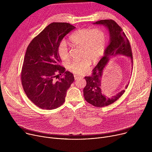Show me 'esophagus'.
Segmentation results:
<instances>
[{
	"label": "esophagus",
	"mask_w": 152,
	"mask_h": 152,
	"mask_svg": "<svg viewBox=\"0 0 152 152\" xmlns=\"http://www.w3.org/2000/svg\"><path fill=\"white\" fill-rule=\"evenodd\" d=\"M74 77H75V80H77V79H80L82 77H80V76H79V75H74Z\"/></svg>",
	"instance_id": "1"
}]
</instances>
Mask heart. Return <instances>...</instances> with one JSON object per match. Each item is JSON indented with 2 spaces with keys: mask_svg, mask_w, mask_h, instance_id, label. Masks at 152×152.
Instances as JSON below:
<instances>
[{
  "mask_svg": "<svg viewBox=\"0 0 152 152\" xmlns=\"http://www.w3.org/2000/svg\"><path fill=\"white\" fill-rule=\"evenodd\" d=\"M69 42L73 46L82 47L83 59L72 62L69 69L75 74L82 75L90 67L91 61L96 62L103 55L106 45V36L99 28L80 29L70 37ZM58 53L63 61L69 60V50L64 41L59 44Z\"/></svg>",
  "mask_w": 152,
  "mask_h": 152,
  "instance_id": "obj_1",
  "label": "heart"
}]
</instances>
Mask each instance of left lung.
Returning a JSON list of instances; mask_svg holds the SVG:
<instances>
[{
	"label": "left lung",
	"mask_w": 152,
	"mask_h": 152,
	"mask_svg": "<svg viewBox=\"0 0 152 152\" xmlns=\"http://www.w3.org/2000/svg\"><path fill=\"white\" fill-rule=\"evenodd\" d=\"M93 25L104 26L109 32L110 40L107 46L104 50L103 56L92 71V76L85 77L86 85L83 88V96L86 102L96 107H100L113 103L125 91L122 90L112 98L106 97L103 93L101 82L103 71L108 62L111 58L114 57L126 56L131 60L132 69L133 57L129 40L121 28L115 21L113 20H102L96 21ZM128 85L129 83L126 84V88Z\"/></svg>",
	"instance_id": "left-lung-1"
}]
</instances>
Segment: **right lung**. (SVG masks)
I'll return each instance as SVG.
<instances>
[{
  "label": "right lung",
  "mask_w": 152,
  "mask_h": 152,
  "mask_svg": "<svg viewBox=\"0 0 152 152\" xmlns=\"http://www.w3.org/2000/svg\"><path fill=\"white\" fill-rule=\"evenodd\" d=\"M75 27L67 23H52L29 45L22 71L21 83L28 97L38 107L51 110L65 102L67 91L75 78L58 64V49L64 37ZM57 72L63 77L56 80Z\"/></svg>",
  "instance_id": "1"
}]
</instances>
